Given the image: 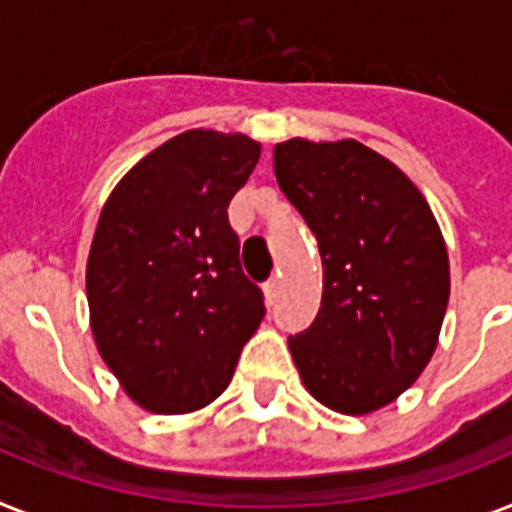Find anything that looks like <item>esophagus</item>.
Masks as SVG:
<instances>
[{"label": "esophagus", "instance_id": "1", "mask_svg": "<svg viewBox=\"0 0 512 512\" xmlns=\"http://www.w3.org/2000/svg\"><path fill=\"white\" fill-rule=\"evenodd\" d=\"M281 284H284V281H281V276H273L268 281V284H265V294H268L270 302H273V299H276L278 294H281Z\"/></svg>", "mask_w": 512, "mask_h": 512}]
</instances>
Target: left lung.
Masks as SVG:
<instances>
[{
	"label": "left lung",
	"instance_id": "obj_1",
	"mask_svg": "<svg viewBox=\"0 0 512 512\" xmlns=\"http://www.w3.org/2000/svg\"><path fill=\"white\" fill-rule=\"evenodd\" d=\"M289 202L318 239L321 310L289 336L307 392L344 415L389 405L423 373L450 299V260L429 202L355 139L273 149Z\"/></svg>",
	"mask_w": 512,
	"mask_h": 512
}]
</instances>
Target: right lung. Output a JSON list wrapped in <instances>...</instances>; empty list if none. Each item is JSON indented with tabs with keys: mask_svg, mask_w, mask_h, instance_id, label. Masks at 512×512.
<instances>
[{
	"mask_svg": "<svg viewBox=\"0 0 512 512\" xmlns=\"http://www.w3.org/2000/svg\"><path fill=\"white\" fill-rule=\"evenodd\" d=\"M260 144L194 128L149 152L102 207L86 297L97 350L149 413L178 415L223 394L265 315L244 276L228 202Z\"/></svg>",
	"mask_w": 512,
	"mask_h": 512,
	"instance_id": "1",
	"label": "right lung"
}]
</instances>
